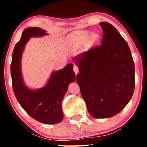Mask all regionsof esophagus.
<instances>
[{
    "mask_svg": "<svg viewBox=\"0 0 147 147\" xmlns=\"http://www.w3.org/2000/svg\"><path fill=\"white\" fill-rule=\"evenodd\" d=\"M73 70H74V72H75V73L77 75V74L79 72V68L77 66V65H75L73 67Z\"/></svg>",
    "mask_w": 147,
    "mask_h": 147,
    "instance_id": "34e87169",
    "label": "esophagus"
}]
</instances>
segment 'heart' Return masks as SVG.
I'll return each instance as SVG.
<instances>
[{"label": "heart", "mask_w": 147, "mask_h": 147, "mask_svg": "<svg viewBox=\"0 0 147 147\" xmlns=\"http://www.w3.org/2000/svg\"><path fill=\"white\" fill-rule=\"evenodd\" d=\"M79 34L81 36L83 37L84 39H88V38H92H92L95 40L97 38V35L96 34L92 35V34L89 31H82V32H80Z\"/></svg>", "instance_id": "b5f03b06"}]
</instances>
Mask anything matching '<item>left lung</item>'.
I'll use <instances>...</instances> for the list:
<instances>
[{
    "mask_svg": "<svg viewBox=\"0 0 147 147\" xmlns=\"http://www.w3.org/2000/svg\"><path fill=\"white\" fill-rule=\"evenodd\" d=\"M101 45L74 57L79 67L77 82L87 109L95 118H109L127 105L135 88V66L131 50L118 31L101 22Z\"/></svg>",
    "mask_w": 147,
    "mask_h": 147,
    "instance_id": "left-lung-1",
    "label": "left lung"
}]
</instances>
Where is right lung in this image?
I'll return each instance as SVG.
<instances>
[{
  "label": "right lung",
  "instance_id": "add662e5",
  "mask_svg": "<svg viewBox=\"0 0 147 147\" xmlns=\"http://www.w3.org/2000/svg\"><path fill=\"white\" fill-rule=\"evenodd\" d=\"M47 31L40 28H26L22 33L12 53L11 76L15 97L26 113L38 122L55 124L63 118L61 102L68 85L75 81L73 64L69 63L63 69L53 71L45 86L32 90L25 85L21 72L22 53L31 37L43 36Z\"/></svg>",
  "mask_w": 147,
  "mask_h": 147
}]
</instances>
